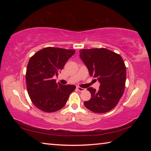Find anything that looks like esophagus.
Segmentation results:
<instances>
[{"mask_svg": "<svg viewBox=\"0 0 151 151\" xmlns=\"http://www.w3.org/2000/svg\"><path fill=\"white\" fill-rule=\"evenodd\" d=\"M77 88L78 91H80V92H83V91H85V88H81V87H80V86H77V88Z\"/></svg>", "mask_w": 151, "mask_h": 151, "instance_id": "esophagus-1", "label": "esophagus"}]
</instances>
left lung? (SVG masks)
I'll return each mask as SVG.
<instances>
[{
  "label": "left lung",
  "instance_id": "8db88e82",
  "mask_svg": "<svg viewBox=\"0 0 151 151\" xmlns=\"http://www.w3.org/2000/svg\"><path fill=\"white\" fill-rule=\"evenodd\" d=\"M80 57L88 69L90 76L97 78L99 91L90 87L89 101L84 104L95 113H104L113 109L124 93L126 66L117 53L104 48L80 50Z\"/></svg>",
  "mask_w": 151,
  "mask_h": 151
}]
</instances>
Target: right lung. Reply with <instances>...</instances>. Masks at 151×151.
<instances>
[{
    "instance_id": "1",
    "label": "right lung",
    "mask_w": 151,
    "mask_h": 151,
    "mask_svg": "<svg viewBox=\"0 0 151 151\" xmlns=\"http://www.w3.org/2000/svg\"><path fill=\"white\" fill-rule=\"evenodd\" d=\"M75 53L73 49L50 47L30 57L26 72L27 88L30 100L39 109L46 112L58 111L75 90V85H60L53 79Z\"/></svg>"
}]
</instances>
